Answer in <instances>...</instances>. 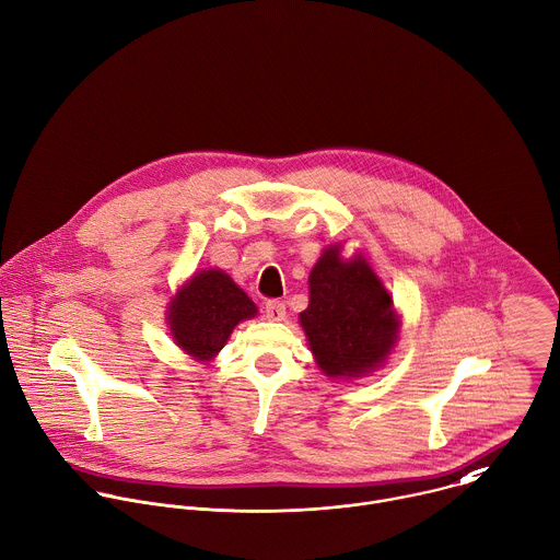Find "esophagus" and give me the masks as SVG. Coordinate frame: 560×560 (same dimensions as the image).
<instances>
[{
  "mask_svg": "<svg viewBox=\"0 0 560 560\" xmlns=\"http://www.w3.org/2000/svg\"><path fill=\"white\" fill-rule=\"evenodd\" d=\"M265 315H267V319H271V322L284 319V315H287L284 302H280V300H269V302L265 304Z\"/></svg>",
  "mask_w": 560,
  "mask_h": 560,
  "instance_id": "34e87169",
  "label": "esophagus"
}]
</instances>
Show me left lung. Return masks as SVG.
<instances>
[{"mask_svg": "<svg viewBox=\"0 0 560 560\" xmlns=\"http://www.w3.org/2000/svg\"><path fill=\"white\" fill-rule=\"evenodd\" d=\"M308 284L311 300L300 322L324 374L361 376L383 363L396 343L398 319L392 295L365 258L341 260L339 247H330Z\"/></svg>", "mask_w": 560, "mask_h": 560, "instance_id": "8db88e82", "label": "left lung"}]
</instances>
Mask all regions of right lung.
<instances>
[{"mask_svg":"<svg viewBox=\"0 0 560 560\" xmlns=\"http://www.w3.org/2000/svg\"><path fill=\"white\" fill-rule=\"evenodd\" d=\"M256 315V304L219 269L197 273L171 302L175 343L199 361H210L234 326Z\"/></svg>","mask_w":560,"mask_h":560,"instance_id":"obj_1","label":"right lung"}]
</instances>
